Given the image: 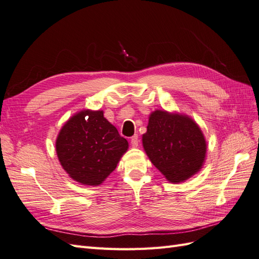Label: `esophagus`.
<instances>
[{
	"mask_svg": "<svg viewBox=\"0 0 259 259\" xmlns=\"http://www.w3.org/2000/svg\"><path fill=\"white\" fill-rule=\"evenodd\" d=\"M130 143H131V145L134 148H137L138 145H139V137L137 136V135H135L134 137L131 138V140H130Z\"/></svg>",
	"mask_w": 259,
	"mask_h": 259,
	"instance_id": "34e87169",
	"label": "esophagus"
}]
</instances>
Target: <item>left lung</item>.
Wrapping results in <instances>:
<instances>
[{
	"instance_id": "1",
	"label": "left lung",
	"mask_w": 259,
	"mask_h": 259,
	"mask_svg": "<svg viewBox=\"0 0 259 259\" xmlns=\"http://www.w3.org/2000/svg\"><path fill=\"white\" fill-rule=\"evenodd\" d=\"M143 148L154 166L171 183H181L201 168L205 141L200 128L186 116L152 112Z\"/></svg>"
}]
</instances>
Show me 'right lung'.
Masks as SVG:
<instances>
[{
    "instance_id": "1",
    "label": "right lung",
    "mask_w": 259,
    "mask_h": 259,
    "mask_svg": "<svg viewBox=\"0 0 259 259\" xmlns=\"http://www.w3.org/2000/svg\"><path fill=\"white\" fill-rule=\"evenodd\" d=\"M56 148L62 167L73 180L96 186L115 170L128 141L103 111L84 110L63 125Z\"/></svg>"
}]
</instances>
